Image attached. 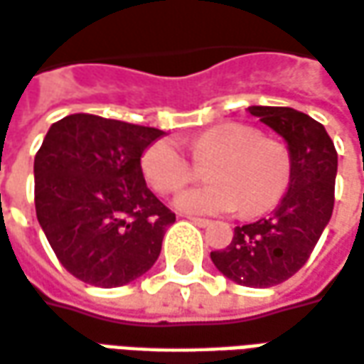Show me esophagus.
<instances>
[{"instance_id": "obj_1", "label": "esophagus", "mask_w": 364, "mask_h": 364, "mask_svg": "<svg viewBox=\"0 0 364 364\" xmlns=\"http://www.w3.org/2000/svg\"><path fill=\"white\" fill-rule=\"evenodd\" d=\"M191 223H195L197 226H208L210 225V220L208 218H200V217H187Z\"/></svg>"}]
</instances>
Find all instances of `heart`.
Here are the masks:
<instances>
[{"mask_svg": "<svg viewBox=\"0 0 364 364\" xmlns=\"http://www.w3.org/2000/svg\"><path fill=\"white\" fill-rule=\"evenodd\" d=\"M197 164L207 165L210 183L181 193L175 205L187 213H232L258 217L288 191L291 154L278 138L240 122H223L189 141ZM146 181L161 195H173L195 177V165L171 139H157L141 156Z\"/></svg>", "mask_w": 364, "mask_h": 364, "instance_id": "heart-1", "label": "heart"}]
</instances>
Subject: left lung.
Listing matches in <instances>:
<instances>
[{"label":"left lung","mask_w":364,"mask_h":364,"mask_svg":"<svg viewBox=\"0 0 364 364\" xmlns=\"http://www.w3.org/2000/svg\"><path fill=\"white\" fill-rule=\"evenodd\" d=\"M248 112L288 141L289 189L270 217L236 226L230 244L210 252V260L240 286L270 288L309 260L331 218L337 149L323 126L304 112L284 106H250Z\"/></svg>","instance_id":"left-lung-1"}]
</instances>
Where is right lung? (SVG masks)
Listing matches in <instances>:
<instances>
[{
  "mask_svg": "<svg viewBox=\"0 0 364 364\" xmlns=\"http://www.w3.org/2000/svg\"><path fill=\"white\" fill-rule=\"evenodd\" d=\"M164 132L94 114L55 122L35 156V210L75 278L118 288L146 274L175 213L147 189L141 154Z\"/></svg>",
  "mask_w": 364,
  "mask_h": 364,
  "instance_id": "obj_1",
  "label": "right lung"
}]
</instances>
